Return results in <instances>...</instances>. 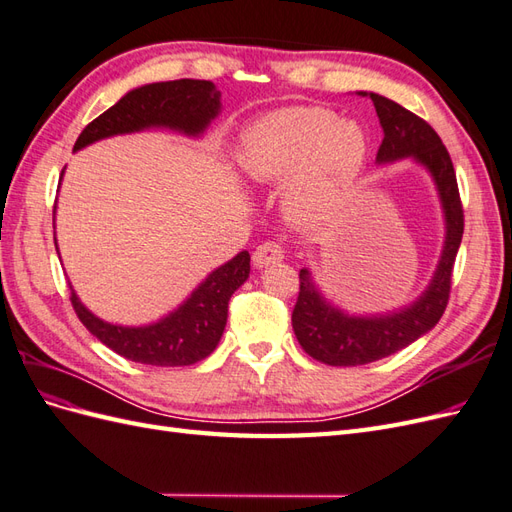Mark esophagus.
Listing matches in <instances>:
<instances>
[{
	"label": "esophagus",
	"mask_w": 512,
	"mask_h": 512,
	"mask_svg": "<svg viewBox=\"0 0 512 512\" xmlns=\"http://www.w3.org/2000/svg\"><path fill=\"white\" fill-rule=\"evenodd\" d=\"M283 259V248L277 242H264L255 248L253 253V266L255 268H266L270 264H277Z\"/></svg>",
	"instance_id": "esophagus-1"
}]
</instances>
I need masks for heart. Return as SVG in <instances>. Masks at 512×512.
<instances>
[{
  "instance_id": "obj_1",
  "label": "heart",
  "mask_w": 512,
  "mask_h": 512,
  "mask_svg": "<svg viewBox=\"0 0 512 512\" xmlns=\"http://www.w3.org/2000/svg\"><path fill=\"white\" fill-rule=\"evenodd\" d=\"M370 140L357 121L326 108H283L248 125L235 162L244 179L281 186L296 229H322L342 216L368 164Z\"/></svg>"
}]
</instances>
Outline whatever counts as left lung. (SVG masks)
<instances>
[{
	"mask_svg": "<svg viewBox=\"0 0 512 512\" xmlns=\"http://www.w3.org/2000/svg\"><path fill=\"white\" fill-rule=\"evenodd\" d=\"M357 95L372 99L383 127L376 164L411 160L422 166L435 183L443 214V246L424 292L409 305L383 313L346 311L320 290L309 268L300 270V292L292 311L296 339L309 357L339 368L385 359L435 329L448 305L454 259L463 240V207L458 199L456 173L437 131L383 95L365 90Z\"/></svg>",
	"mask_w": 512,
	"mask_h": 512,
	"instance_id": "8db88e82",
	"label": "left lung"
}]
</instances>
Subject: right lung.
<instances>
[{
  "instance_id": "add662e5",
  "label": "right lung",
  "mask_w": 512,
  "mask_h": 512,
  "mask_svg": "<svg viewBox=\"0 0 512 512\" xmlns=\"http://www.w3.org/2000/svg\"><path fill=\"white\" fill-rule=\"evenodd\" d=\"M220 112V90L207 80L144 84L129 90L110 110L86 125L75 142L73 153L99 140L138 134L147 129H168L188 138H201ZM248 274H251V255L240 251L209 272L181 305L160 320L140 326L114 324L95 316L77 296L73 285L71 303L86 329L116 355L144 365H157V368H179V365L201 361L216 350L227 326L229 298L244 285Z\"/></svg>"
}]
</instances>
